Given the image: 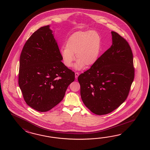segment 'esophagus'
<instances>
[{"label": "esophagus", "mask_w": 150, "mask_h": 150, "mask_svg": "<svg viewBox=\"0 0 150 150\" xmlns=\"http://www.w3.org/2000/svg\"><path fill=\"white\" fill-rule=\"evenodd\" d=\"M79 73H78V72H76V73H75V78H76V79H77V78H78V77L79 76Z\"/></svg>", "instance_id": "obj_1"}]
</instances>
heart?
Returning <instances> with one entry per match:
<instances>
[{"label": "heart", "mask_w": 150, "mask_h": 150, "mask_svg": "<svg viewBox=\"0 0 150 150\" xmlns=\"http://www.w3.org/2000/svg\"><path fill=\"white\" fill-rule=\"evenodd\" d=\"M100 48L101 40L96 32H76L68 38L66 47L61 48L62 61L65 67H70L76 58L78 61L74 68L80 70L85 66L89 67L96 63L99 57Z\"/></svg>", "instance_id": "b5f03b06"}]
</instances>
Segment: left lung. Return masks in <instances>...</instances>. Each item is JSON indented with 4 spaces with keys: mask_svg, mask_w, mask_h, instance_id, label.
<instances>
[{
    "mask_svg": "<svg viewBox=\"0 0 150 150\" xmlns=\"http://www.w3.org/2000/svg\"><path fill=\"white\" fill-rule=\"evenodd\" d=\"M111 33V47L78 78L83 103L96 115L110 113L125 102L134 76L130 45L117 33Z\"/></svg>",
    "mask_w": 150,
    "mask_h": 150,
    "instance_id": "obj_1",
    "label": "left lung"
}]
</instances>
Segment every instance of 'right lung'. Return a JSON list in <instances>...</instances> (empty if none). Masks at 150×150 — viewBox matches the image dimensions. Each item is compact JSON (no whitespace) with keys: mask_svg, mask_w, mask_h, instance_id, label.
Instances as JSON below:
<instances>
[{"mask_svg":"<svg viewBox=\"0 0 150 150\" xmlns=\"http://www.w3.org/2000/svg\"><path fill=\"white\" fill-rule=\"evenodd\" d=\"M50 25L34 32L20 58L19 85L26 103L40 112L50 110L64 98L74 72L65 66Z\"/></svg>","mask_w":150,"mask_h":150,"instance_id":"1","label":"right lung"}]
</instances>
